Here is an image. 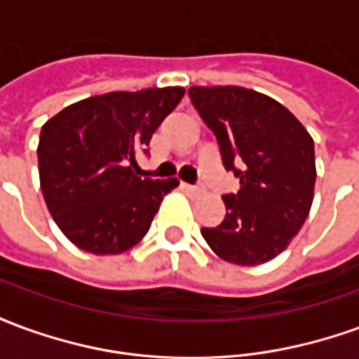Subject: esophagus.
<instances>
[{
    "label": "esophagus",
    "instance_id": "esophagus-1",
    "mask_svg": "<svg viewBox=\"0 0 359 359\" xmlns=\"http://www.w3.org/2000/svg\"><path fill=\"white\" fill-rule=\"evenodd\" d=\"M180 187L184 188L187 192H190V194H198V192H202V188L196 187V184H188V182H182Z\"/></svg>",
    "mask_w": 359,
    "mask_h": 359
}]
</instances>
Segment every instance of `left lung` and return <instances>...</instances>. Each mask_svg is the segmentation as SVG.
I'll return each instance as SVG.
<instances>
[{
	"label": "left lung",
	"mask_w": 359,
	"mask_h": 359,
	"mask_svg": "<svg viewBox=\"0 0 359 359\" xmlns=\"http://www.w3.org/2000/svg\"><path fill=\"white\" fill-rule=\"evenodd\" d=\"M188 94L217 138L225 169L241 179L236 194L223 196L221 225L202 229V236L229 264L271 262L311 210L313 138L285 105L256 90L192 86Z\"/></svg>",
	"instance_id": "obj_1"
}]
</instances>
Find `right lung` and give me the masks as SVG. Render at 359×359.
<instances>
[{"label":"right lung","mask_w":359,"mask_h":359,"mask_svg":"<svg viewBox=\"0 0 359 359\" xmlns=\"http://www.w3.org/2000/svg\"><path fill=\"white\" fill-rule=\"evenodd\" d=\"M184 95L146 88L94 95L59 111L42 126L38 171L51 217L74 246L115 256L146 236L177 179H142L136 151Z\"/></svg>","instance_id":"right-lung-1"}]
</instances>
